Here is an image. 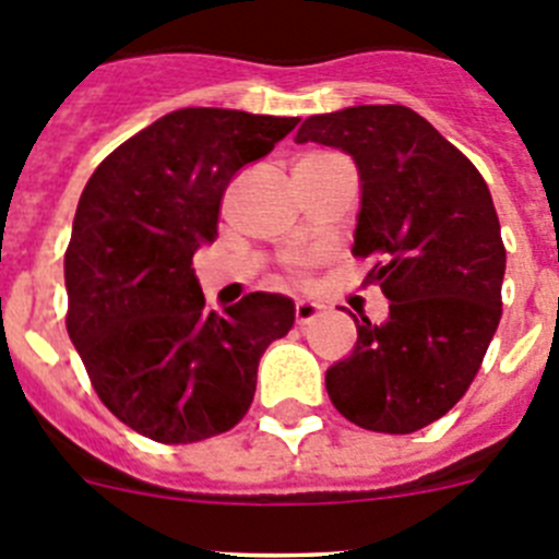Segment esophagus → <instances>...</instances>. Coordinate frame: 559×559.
Instances as JSON below:
<instances>
[{
  "label": "esophagus",
  "instance_id": "1",
  "mask_svg": "<svg viewBox=\"0 0 559 559\" xmlns=\"http://www.w3.org/2000/svg\"><path fill=\"white\" fill-rule=\"evenodd\" d=\"M319 310H322V305H319V302H310V299H299V302H296V308H294L296 324L313 322L316 316H319Z\"/></svg>",
  "mask_w": 559,
  "mask_h": 559
}]
</instances>
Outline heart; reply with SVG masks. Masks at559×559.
Wrapping results in <instances>:
<instances>
[{
    "instance_id": "obj_1",
    "label": "heart",
    "mask_w": 559,
    "mask_h": 559,
    "mask_svg": "<svg viewBox=\"0 0 559 559\" xmlns=\"http://www.w3.org/2000/svg\"><path fill=\"white\" fill-rule=\"evenodd\" d=\"M294 274H296V276H299V274H302V271H294Z\"/></svg>"
}]
</instances>
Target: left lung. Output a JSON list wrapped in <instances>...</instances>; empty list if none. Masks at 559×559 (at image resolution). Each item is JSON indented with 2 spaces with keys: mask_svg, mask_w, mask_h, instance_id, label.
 Returning a JSON list of instances; mask_svg holds the SVG:
<instances>
[{
  "mask_svg": "<svg viewBox=\"0 0 559 559\" xmlns=\"http://www.w3.org/2000/svg\"><path fill=\"white\" fill-rule=\"evenodd\" d=\"M296 142L358 165L353 254L389 299L386 322L360 316L355 349L328 369L330 400L367 431H419L464 397L501 322L507 249L487 181L406 106L313 114Z\"/></svg>",
  "mask_w": 559,
  "mask_h": 559,
  "instance_id": "1",
  "label": "left lung"
}]
</instances>
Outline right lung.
<instances>
[{
    "instance_id": "add662e5",
    "label": "right lung",
    "mask_w": 559,
    "mask_h": 559,
    "mask_svg": "<svg viewBox=\"0 0 559 559\" xmlns=\"http://www.w3.org/2000/svg\"><path fill=\"white\" fill-rule=\"evenodd\" d=\"M299 117L179 108L92 173L63 257L67 330L103 406L142 437L187 445L235 428L257 367L294 328V302L249 294L206 313L192 254L218 237L221 201Z\"/></svg>"
}]
</instances>
